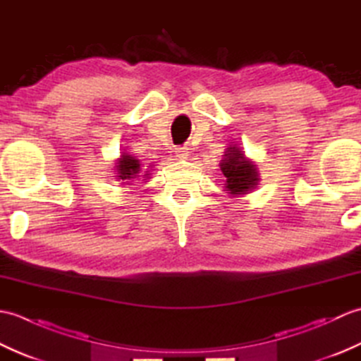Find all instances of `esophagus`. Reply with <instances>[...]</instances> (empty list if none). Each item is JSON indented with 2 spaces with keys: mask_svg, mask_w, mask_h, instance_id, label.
<instances>
[{
  "mask_svg": "<svg viewBox=\"0 0 361 361\" xmlns=\"http://www.w3.org/2000/svg\"><path fill=\"white\" fill-rule=\"evenodd\" d=\"M175 157L178 159H188L189 149L188 147H176L175 149Z\"/></svg>",
  "mask_w": 361,
  "mask_h": 361,
  "instance_id": "34e87169",
  "label": "esophagus"
}]
</instances>
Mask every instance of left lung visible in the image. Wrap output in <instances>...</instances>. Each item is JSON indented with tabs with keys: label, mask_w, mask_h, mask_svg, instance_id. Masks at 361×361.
<instances>
[{
	"label": "left lung",
	"mask_w": 361,
	"mask_h": 361,
	"mask_svg": "<svg viewBox=\"0 0 361 361\" xmlns=\"http://www.w3.org/2000/svg\"><path fill=\"white\" fill-rule=\"evenodd\" d=\"M220 171L225 175V190L228 195L240 197L252 192L259 185L260 176L255 161L245 157L237 144L229 145L220 161Z\"/></svg>",
	"instance_id": "1"
}]
</instances>
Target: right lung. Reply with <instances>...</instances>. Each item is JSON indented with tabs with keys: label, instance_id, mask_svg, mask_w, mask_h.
<instances>
[{
	"label": "right lung",
	"instance_id": "add662e5",
	"mask_svg": "<svg viewBox=\"0 0 361 361\" xmlns=\"http://www.w3.org/2000/svg\"><path fill=\"white\" fill-rule=\"evenodd\" d=\"M114 172H116V180L122 181V185H132L137 178H147L150 175L149 171H142L141 161L136 157L128 155V153H122L121 158L114 163Z\"/></svg>",
	"mask_w": 361,
	"mask_h": 361
}]
</instances>
